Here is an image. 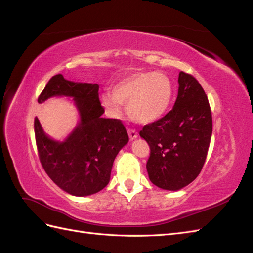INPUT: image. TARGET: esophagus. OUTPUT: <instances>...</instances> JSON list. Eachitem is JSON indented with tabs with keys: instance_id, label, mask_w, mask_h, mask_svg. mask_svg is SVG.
<instances>
[{
	"instance_id": "obj_1",
	"label": "esophagus",
	"mask_w": 253,
	"mask_h": 253,
	"mask_svg": "<svg viewBox=\"0 0 253 253\" xmlns=\"http://www.w3.org/2000/svg\"><path fill=\"white\" fill-rule=\"evenodd\" d=\"M127 133H128L129 139H131V140L137 138V136H138V134H137V132L135 131L134 128H128V129H127Z\"/></svg>"
}]
</instances>
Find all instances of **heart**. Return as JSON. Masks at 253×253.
I'll return each mask as SVG.
<instances>
[{
    "label": "heart",
    "instance_id": "1",
    "mask_svg": "<svg viewBox=\"0 0 253 253\" xmlns=\"http://www.w3.org/2000/svg\"><path fill=\"white\" fill-rule=\"evenodd\" d=\"M173 85L167 75L158 72L135 73L115 83L113 91L105 90L101 102L112 116L120 114L126 105L128 116L138 124L158 120L169 109Z\"/></svg>",
    "mask_w": 253,
    "mask_h": 253
}]
</instances>
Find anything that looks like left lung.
<instances>
[{
  "label": "left lung",
  "instance_id": "1",
  "mask_svg": "<svg viewBox=\"0 0 253 253\" xmlns=\"http://www.w3.org/2000/svg\"><path fill=\"white\" fill-rule=\"evenodd\" d=\"M178 83L174 108L139 132L150 145V180L171 191L188 186L201 173L212 135L210 104L200 82L180 72Z\"/></svg>",
  "mask_w": 253,
  "mask_h": 253
}]
</instances>
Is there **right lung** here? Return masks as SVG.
Returning <instances> with one entry per match:
<instances>
[{
  "instance_id": "right-lung-1",
  "label": "right lung",
  "mask_w": 253,
  "mask_h": 253,
  "mask_svg": "<svg viewBox=\"0 0 253 253\" xmlns=\"http://www.w3.org/2000/svg\"><path fill=\"white\" fill-rule=\"evenodd\" d=\"M99 85L64 79L61 74L47 82L38 102L52 96L74 97L80 122L63 142L45 135L35 118V136L40 163L56 185L75 196L95 194L108 185L112 167L120 149L128 141L126 129L119 119L102 118Z\"/></svg>"
}]
</instances>
